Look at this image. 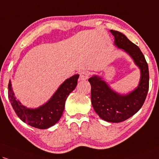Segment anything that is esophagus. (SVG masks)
I'll return each instance as SVG.
<instances>
[{
	"label": "esophagus",
	"instance_id": "1",
	"mask_svg": "<svg viewBox=\"0 0 159 159\" xmlns=\"http://www.w3.org/2000/svg\"><path fill=\"white\" fill-rule=\"evenodd\" d=\"M90 73L89 71H86V70H83L81 73L80 74V79L81 80H85L89 77Z\"/></svg>",
	"mask_w": 159,
	"mask_h": 159
}]
</instances>
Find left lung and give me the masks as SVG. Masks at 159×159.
<instances>
[{
  "mask_svg": "<svg viewBox=\"0 0 159 159\" xmlns=\"http://www.w3.org/2000/svg\"><path fill=\"white\" fill-rule=\"evenodd\" d=\"M111 32L115 38L116 46L128 53L141 70L138 88L125 96L112 91L99 76L89 79L91 85V103L95 112L104 120L117 123L129 119L142 107L149 89V70L144 54L136 44L122 33L114 30Z\"/></svg>",
  "mask_w": 159,
  "mask_h": 159,
  "instance_id": "1",
  "label": "left lung"
}]
</instances>
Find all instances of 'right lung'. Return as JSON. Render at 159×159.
<instances>
[{
    "mask_svg": "<svg viewBox=\"0 0 159 159\" xmlns=\"http://www.w3.org/2000/svg\"><path fill=\"white\" fill-rule=\"evenodd\" d=\"M78 78L79 75L76 74L66 80L48 102L36 109L26 108L16 100L10 81L8 85V97L14 111L23 122L38 129H46L60 120L63 113L66 99L76 88Z\"/></svg>",
    "mask_w": 159,
    "mask_h": 159,
    "instance_id": "obj_1",
    "label": "right lung"
}]
</instances>
